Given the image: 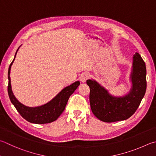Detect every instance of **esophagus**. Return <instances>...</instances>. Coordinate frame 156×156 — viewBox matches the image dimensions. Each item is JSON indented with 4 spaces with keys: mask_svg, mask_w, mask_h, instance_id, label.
<instances>
[{
    "mask_svg": "<svg viewBox=\"0 0 156 156\" xmlns=\"http://www.w3.org/2000/svg\"><path fill=\"white\" fill-rule=\"evenodd\" d=\"M89 78V74L88 73H82L81 76H80V80L81 82H83V83H84L88 78Z\"/></svg>",
    "mask_w": 156,
    "mask_h": 156,
    "instance_id": "34e87169",
    "label": "esophagus"
}]
</instances>
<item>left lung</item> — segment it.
Instances as JSON below:
<instances>
[{"instance_id":"obj_1","label":"left lung","mask_w":156,"mask_h":156,"mask_svg":"<svg viewBox=\"0 0 156 156\" xmlns=\"http://www.w3.org/2000/svg\"><path fill=\"white\" fill-rule=\"evenodd\" d=\"M146 66L140 55L133 56L131 73L132 89L123 97H115L95 80H87L90 88V108L96 117L104 122L112 123L126 120L136 111L147 89Z\"/></svg>"}]
</instances>
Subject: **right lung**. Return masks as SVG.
Returning <instances> with one entry per match:
<instances>
[{"mask_svg": "<svg viewBox=\"0 0 156 156\" xmlns=\"http://www.w3.org/2000/svg\"><path fill=\"white\" fill-rule=\"evenodd\" d=\"M19 49V48H18ZM18 49L17 50L15 57L13 61L10 64L9 70H8V94L11 103L13 104L18 112L24 119L30 123L37 124H44L53 122L58 118L62 112L64 111L67 105L70 95L75 91L78 87L80 85V82L76 81L71 85L66 87L61 90L58 94L44 105L37 107H29L24 106V104L20 102L17 100L11 90V78H10V70L12 66Z\"/></svg>", "mask_w": 156, "mask_h": 156, "instance_id": "1", "label": "right lung"}]
</instances>
